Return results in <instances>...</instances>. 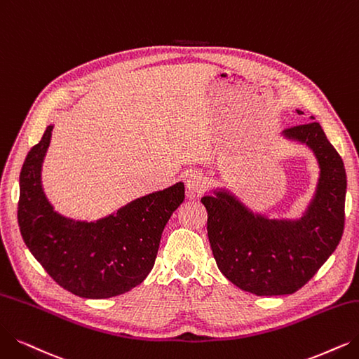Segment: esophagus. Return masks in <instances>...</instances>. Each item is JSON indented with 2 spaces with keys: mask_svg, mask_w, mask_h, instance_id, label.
I'll list each match as a JSON object with an SVG mask.
<instances>
[{
  "mask_svg": "<svg viewBox=\"0 0 359 359\" xmlns=\"http://www.w3.org/2000/svg\"><path fill=\"white\" fill-rule=\"evenodd\" d=\"M205 177L202 174H198V172H189L187 177H185V185H187V191L190 197L202 193L205 189Z\"/></svg>",
  "mask_w": 359,
  "mask_h": 359,
  "instance_id": "obj_1",
  "label": "esophagus"
}]
</instances>
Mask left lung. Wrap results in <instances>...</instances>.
<instances>
[{
	"label": "left lung",
	"instance_id": "obj_1",
	"mask_svg": "<svg viewBox=\"0 0 359 359\" xmlns=\"http://www.w3.org/2000/svg\"><path fill=\"white\" fill-rule=\"evenodd\" d=\"M281 135L309 147L320 166L317 189L299 219H271L225 189L202 197L219 271L256 296L292 294L304 287L336 250L345 226L346 172L321 125L312 121Z\"/></svg>",
	"mask_w": 359,
	"mask_h": 359
}]
</instances>
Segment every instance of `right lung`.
I'll return each instance as SVG.
<instances>
[{
  "mask_svg": "<svg viewBox=\"0 0 359 359\" xmlns=\"http://www.w3.org/2000/svg\"><path fill=\"white\" fill-rule=\"evenodd\" d=\"M27 153L20 172L18 219L25 245L50 277L79 297L130 292L151 271L163 228L184 202V182L138 197L97 221L65 217L42 189V162L51 131Z\"/></svg>",
  "mask_w": 359,
  "mask_h": 359,
  "instance_id": "obj_1",
  "label": "right lung"
}]
</instances>
